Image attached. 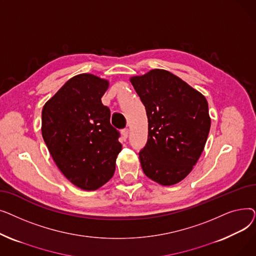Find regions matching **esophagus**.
I'll return each instance as SVG.
<instances>
[{
  "instance_id": "1",
  "label": "esophagus",
  "mask_w": 256,
  "mask_h": 256,
  "mask_svg": "<svg viewBox=\"0 0 256 256\" xmlns=\"http://www.w3.org/2000/svg\"><path fill=\"white\" fill-rule=\"evenodd\" d=\"M121 134H122V137H124V139H126L128 138V128H124L122 130H121Z\"/></svg>"
}]
</instances>
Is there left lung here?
<instances>
[{
	"label": "left lung",
	"mask_w": 256,
	"mask_h": 256,
	"mask_svg": "<svg viewBox=\"0 0 256 256\" xmlns=\"http://www.w3.org/2000/svg\"><path fill=\"white\" fill-rule=\"evenodd\" d=\"M148 119V139L139 152L147 178L176 184L189 174L210 132L208 104L199 91L176 74L152 70L130 78Z\"/></svg>",
	"instance_id": "obj_1"
}]
</instances>
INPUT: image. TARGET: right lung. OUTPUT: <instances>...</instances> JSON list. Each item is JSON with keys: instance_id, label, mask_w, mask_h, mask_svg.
I'll use <instances>...</instances> for the list:
<instances>
[{"instance_id": "right-lung-1", "label": "right lung", "mask_w": 256, "mask_h": 256, "mask_svg": "<svg viewBox=\"0 0 256 256\" xmlns=\"http://www.w3.org/2000/svg\"><path fill=\"white\" fill-rule=\"evenodd\" d=\"M108 87L109 80L78 74L42 109V137L54 162L67 180L86 191L98 190L112 178L121 150L110 109L102 102Z\"/></svg>"}]
</instances>
